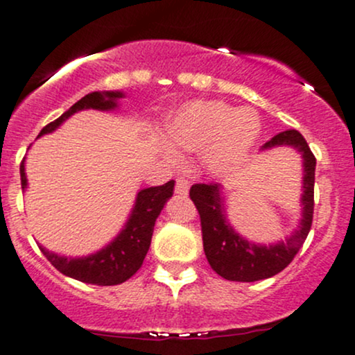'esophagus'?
I'll return each mask as SVG.
<instances>
[{
  "mask_svg": "<svg viewBox=\"0 0 355 355\" xmlns=\"http://www.w3.org/2000/svg\"><path fill=\"white\" fill-rule=\"evenodd\" d=\"M189 182L183 180V178H177V183H175V193L178 195V197H187L189 195Z\"/></svg>",
  "mask_w": 355,
  "mask_h": 355,
  "instance_id": "1",
  "label": "esophagus"
}]
</instances>
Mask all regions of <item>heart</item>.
Here are the masks:
<instances>
[{
    "mask_svg": "<svg viewBox=\"0 0 355 355\" xmlns=\"http://www.w3.org/2000/svg\"><path fill=\"white\" fill-rule=\"evenodd\" d=\"M260 132L255 110L235 108L220 100H193L166 121L164 135L172 148H165V155L170 162H178L177 150L200 152L207 172L225 177L247 164Z\"/></svg>",
    "mask_w": 355,
    "mask_h": 355,
    "instance_id": "obj_1",
    "label": "heart"
}]
</instances>
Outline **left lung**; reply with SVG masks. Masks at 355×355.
Segmentation results:
<instances>
[{
	"instance_id": "left-lung-1",
	"label": "left lung",
	"mask_w": 355,
	"mask_h": 355,
	"mask_svg": "<svg viewBox=\"0 0 355 355\" xmlns=\"http://www.w3.org/2000/svg\"><path fill=\"white\" fill-rule=\"evenodd\" d=\"M275 146H292L302 155V217L299 227L285 240L277 243H255L237 234L230 225L225 211V198L218 183L191 185L190 198L200 214L203 250L210 267L220 277L235 282H255L282 272L294 260L311 232L313 217V182H315V157L305 138L297 130H287L268 140L262 150Z\"/></svg>"
}]
</instances>
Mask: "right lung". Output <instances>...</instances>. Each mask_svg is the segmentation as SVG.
Returning a JSON list of instances; mask_svg holds the SVG:
<instances>
[{
	"label": "right lung",
	"instance_id": "right-lung-1",
	"mask_svg": "<svg viewBox=\"0 0 355 355\" xmlns=\"http://www.w3.org/2000/svg\"><path fill=\"white\" fill-rule=\"evenodd\" d=\"M123 92H92L85 95L83 98L76 101L73 107L64 112L55 121L48 123L40 132V137L46 133L55 132L67 121L71 115L81 110H100V112H113L118 108V100L123 98ZM21 175V189L26 190L28 180L24 172V160L19 166ZM175 182L170 180L165 185L150 187L137 193L133 209L130 211L128 220L108 245L100 248L95 254L87 257H64L48 248L40 245V250L51 262V266L60 270L63 275L80 280L85 284L95 285H118L123 284L130 277L135 275V272L144 263L146 252L152 242L153 227L158 215L164 210L166 200L173 195Z\"/></svg>",
	"mask_w": 355,
	"mask_h": 355
}]
</instances>
